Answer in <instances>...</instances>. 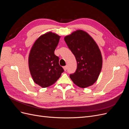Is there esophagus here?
I'll use <instances>...</instances> for the list:
<instances>
[{
	"label": "esophagus",
	"instance_id": "obj_1",
	"mask_svg": "<svg viewBox=\"0 0 129 129\" xmlns=\"http://www.w3.org/2000/svg\"><path fill=\"white\" fill-rule=\"evenodd\" d=\"M63 69H64V70L65 71H67V66H64V67H63Z\"/></svg>",
	"mask_w": 129,
	"mask_h": 129
}]
</instances>
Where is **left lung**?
I'll return each instance as SVG.
<instances>
[{
    "label": "left lung",
    "mask_w": 129,
    "mask_h": 129,
    "mask_svg": "<svg viewBox=\"0 0 129 129\" xmlns=\"http://www.w3.org/2000/svg\"><path fill=\"white\" fill-rule=\"evenodd\" d=\"M64 41L77 61V69L70 74V77L81 88L90 86L98 79L102 69V57L98 46L87 33L81 30L66 36Z\"/></svg>",
    "instance_id": "left-lung-1"
}]
</instances>
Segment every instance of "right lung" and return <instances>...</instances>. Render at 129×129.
Masks as SVG:
<instances>
[{
	"label": "right lung",
	"instance_id": "add662e5",
	"mask_svg": "<svg viewBox=\"0 0 129 129\" xmlns=\"http://www.w3.org/2000/svg\"><path fill=\"white\" fill-rule=\"evenodd\" d=\"M60 36L48 32L39 38L29 55L28 64L34 82L46 88L59 79L64 70L60 66L59 57L54 54Z\"/></svg>",
	"mask_w": 129,
	"mask_h": 129
}]
</instances>
